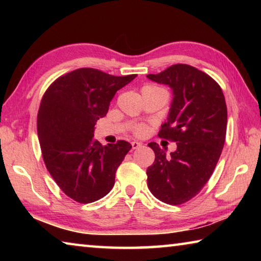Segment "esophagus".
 I'll list each match as a JSON object with an SVG mask.
<instances>
[{"label":"esophagus","mask_w":261,"mask_h":261,"mask_svg":"<svg viewBox=\"0 0 261 261\" xmlns=\"http://www.w3.org/2000/svg\"><path fill=\"white\" fill-rule=\"evenodd\" d=\"M131 145H132V148H134V149H137V148H139V147L143 146V144L139 143V141H136V140L132 141Z\"/></svg>","instance_id":"esophagus-1"}]
</instances>
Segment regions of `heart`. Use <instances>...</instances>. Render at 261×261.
Returning <instances> with one entry per match:
<instances>
[{
	"label": "heart",
	"instance_id": "obj_1",
	"mask_svg": "<svg viewBox=\"0 0 261 261\" xmlns=\"http://www.w3.org/2000/svg\"><path fill=\"white\" fill-rule=\"evenodd\" d=\"M144 88H153V86H145ZM135 132H136V135L141 136V135H144L145 132H146V127H145V126H138L135 130Z\"/></svg>",
	"mask_w": 261,
	"mask_h": 261
}]
</instances>
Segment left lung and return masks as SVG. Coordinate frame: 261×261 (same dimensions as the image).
Returning <instances> with one entry per match:
<instances>
[{
	"label": "left lung",
	"instance_id": "obj_1",
	"mask_svg": "<svg viewBox=\"0 0 261 261\" xmlns=\"http://www.w3.org/2000/svg\"><path fill=\"white\" fill-rule=\"evenodd\" d=\"M147 78L173 91L159 137L177 144L170 155L156 143L148 144L155 161L147 168V185L159 200L180 205L199 193L219 161L226 139V100L213 78L188 64L171 65Z\"/></svg>",
	"mask_w": 261,
	"mask_h": 261
}]
</instances>
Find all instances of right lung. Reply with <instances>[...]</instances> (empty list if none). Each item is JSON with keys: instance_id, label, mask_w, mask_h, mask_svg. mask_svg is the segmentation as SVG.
Segmentation results:
<instances>
[{"instance_id": "add662e5", "label": "right lung", "mask_w": 261, "mask_h": 261, "mask_svg": "<svg viewBox=\"0 0 261 261\" xmlns=\"http://www.w3.org/2000/svg\"><path fill=\"white\" fill-rule=\"evenodd\" d=\"M136 77L82 68L57 78L43 94L37 120L42 158L71 199L88 204L113 189L117 168L132 146L125 140L102 146L93 137L94 125L106 116L115 93Z\"/></svg>"}]
</instances>
